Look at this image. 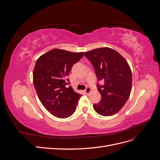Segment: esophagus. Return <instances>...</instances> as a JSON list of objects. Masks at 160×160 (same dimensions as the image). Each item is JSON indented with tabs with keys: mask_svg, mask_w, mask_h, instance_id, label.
Returning <instances> with one entry per match:
<instances>
[{
	"mask_svg": "<svg viewBox=\"0 0 160 160\" xmlns=\"http://www.w3.org/2000/svg\"><path fill=\"white\" fill-rule=\"evenodd\" d=\"M91 91V88H90V87L88 86V87H87V88H86L85 90V93L86 95H89V94L90 93Z\"/></svg>",
	"mask_w": 160,
	"mask_h": 160,
	"instance_id": "obj_1",
	"label": "esophagus"
}]
</instances>
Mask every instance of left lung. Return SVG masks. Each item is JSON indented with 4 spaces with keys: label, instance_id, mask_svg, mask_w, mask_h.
I'll list each match as a JSON object with an SVG mask.
<instances>
[{
    "label": "left lung",
    "instance_id": "obj_1",
    "mask_svg": "<svg viewBox=\"0 0 160 160\" xmlns=\"http://www.w3.org/2000/svg\"><path fill=\"white\" fill-rule=\"evenodd\" d=\"M84 55L93 66L98 80L104 82L103 85H97L101 99L93 104V109L103 116L117 113L127 102L132 90V71L127 61L108 47L85 52Z\"/></svg>",
    "mask_w": 160,
    "mask_h": 160
}]
</instances>
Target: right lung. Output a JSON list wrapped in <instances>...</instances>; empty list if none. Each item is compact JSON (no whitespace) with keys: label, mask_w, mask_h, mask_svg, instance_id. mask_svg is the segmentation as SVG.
<instances>
[{"label":"right lung","mask_w":160,"mask_h":160,"mask_svg":"<svg viewBox=\"0 0 160 160\" xmlns=\"http://www.w3.org/2000/svg\"><path fill=\"white\" fill-rule=\"evenodd\" d=\"M83 52H71L55 49L37 59L33 71V83L41 103L57 118H67L75 111L81 95L76 93L69 84L72 67Z\"/></svg>","instance_id":"obj_1"}]
</instances>
